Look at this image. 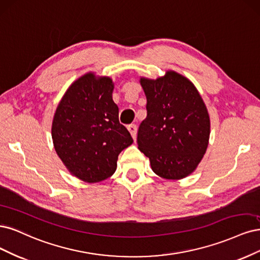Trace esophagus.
I'll return each instance as SVG.
<instances>
[{
	"label": "esophagus",
	"mask_w": 260,
	"mask_h": 260,
	"mask_svg": "<svg viewBox=\"0 0 260 260\" xmlns=\"http://www.w3.org/2000/svg\"><path fill=\"white\" fill-rule=\"evenodd\" d=\"M127 129L129 131L132 137H133L134 139H136V136H137V126H136V125H135V124H131V125H128V126H127Z\"/></svg>",
	"instance_id": "1"
}]
</instances>
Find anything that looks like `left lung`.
I'll return each mask as SVG.
<instances>
[{"label": "left lung", "instance_id": "left-lung-1", "mask_svg": "<svg viewBox=\"0 0 260 260\" xmlns=\"http://www.w3.org/2000/svg\"><path fill=\"white\" fill-rule=\"evenodd\" d=\"M147 118L139 125L138 149L152 171L165 179H181L202 160L209 139V116L202 97L185 77L167 71L156 80L140 79Z\"/></svg>", "mask_w": 260, "mask_h": 260}]
</instances>
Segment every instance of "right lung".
I'll list each match as a JSON object with an SVG mask.
<instances>
[{
	"label": "right lung",
	"mask_w": 260,
	"mask_h": 260,
	"mask_svg": "<svg viewBox=\"0 0 260 260\" xmlns=\"http://www.w3.org/2000/svg\"><path fill=\"white\" fill-rule=\"evenodd\" d=\"M110 78L87 73L75 81L57 107L52 126L55 150L74 176L98 182L113 175L123 149L133 144L119 121Z\"/></svg>",
	"instance_id": "right-lung-1"
}]
</instances>
